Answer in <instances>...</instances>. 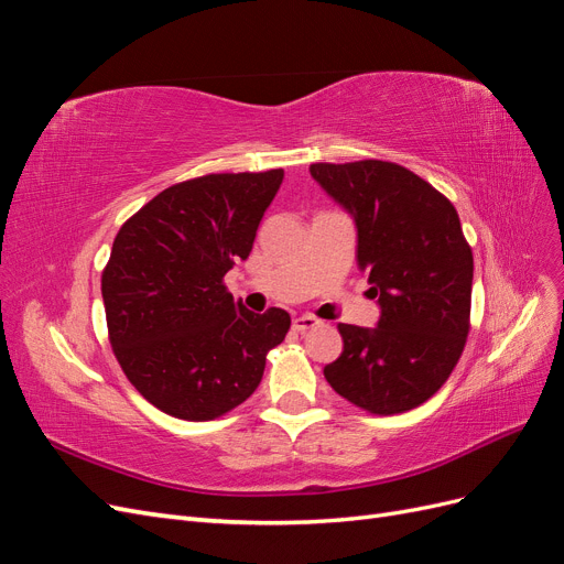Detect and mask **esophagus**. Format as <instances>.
Listing matches in <instances>:
<instances>
[{
    "mask_svg": "<svg viewBox=\"0 0 564 564\" xmlns=\"http://www.w3.org/2000/svg\"><path fill=\"white\" fill-rule=\"evenodd\" d=\"M315 327H319V319H315L313 315H301V317L294 319V329L299 334H305V332H311Z\"/></svg>",
    "mask_w": 564,
    "mask_h": 564,
    "instance_id": "1",
    "label": "esophagus"
}]
</instances>
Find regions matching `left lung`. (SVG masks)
<instances>
[{
	"mask_svg": "<svg viewBox=\"0 0 564 564\" xmlns=\"http://www.w3.org/2000/svg\"><path fill=\"white\" fill-rule=\"evenodd\" d=\"M311 176L350 214L357 265L381 308L371 329L338 324L344 352L324 379L371 414L406 412L449 379L470 329L473 251L458 214L431 183L392 162H319Z\"/></svg>",
	"mask_w": 564,
	"mask_h": 564,
	"instance_id": "left-lung-1",
	"label": "left lung"
}]
</instances>
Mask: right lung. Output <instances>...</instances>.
Listing matches in <instances>:
<instances>
[{"label": "right lung", "mask_w": 564, "mask_h": 564, "mask_svg": "<svg viewBox=\"0 0 564 564\" xmlns=\"http://www.w3.org/2000/svg\"><path fill=\"white\" fill-rule=\"evenodd\" d=\"M284 172L209 174L166 187L119 228L100 280L110 344L164 414L209 421L259 388L292 317L247 311L224 275L247 261Z\"/></svg>", "instance_id": "right-lung-1"}]
</instances>
